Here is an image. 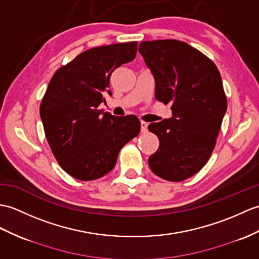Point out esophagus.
Instances as JSON below:
<instances>
[{
  "instance_id": "esophagus-1",
  "label": "esophagus",
  "mask_w": 259,
  "mask_h": 259,
  "mask_svg": "<svg viewBox=\"0 0 259 259\" xmlns=\"http://www.w3.org/2000/svg\"><path fill=\"white\" fill-rule=\"evenodd\" d=\"M141 132L142 134H146V132L148 131V123L146 121H141Z\"/></svg>"
}]
</instances>
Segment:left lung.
Wrapping results in <instances>:
<instances>
[{
	"label": "left lung",
	"mask_w": 259,
	"mask_h": 259,
	"mask_svg": "<svg viewBox=\"0 0 259 259\" xmlns=\"http://www.w3.org/2000/svg\"><path fill=\"white\" fill-rule=\"evenodd\" d=\"M139 53L155 80V99L171 104L172 117L149 124L160 141L149 166L166 181L189 179L206 164L227 109L215 64L184 41H142Z\"/></svg>",
	"instance_id": "1"
}]
</instances>
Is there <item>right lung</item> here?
Segmentation results:
<instances>
[{
	"label": "right lung",
	"instance_id": "obj_1",
	"mask_svg": "<svg viewBox=\"0 0 259 259\" xmlns=\"http://www.w3.org/2000/svg\"><path fill=\"white\" fill-rule=\"evenodd\" d=\"M137 41L99 46L79 54L56 70L39 107L46 139L62 169L81 181L110 172L119 151L140 132L136 116L99 110L111 96L112 71L134 61Z\"/></svg>",
	"mask_w": 259,
	"mask_h": 259
}]
</instances>
